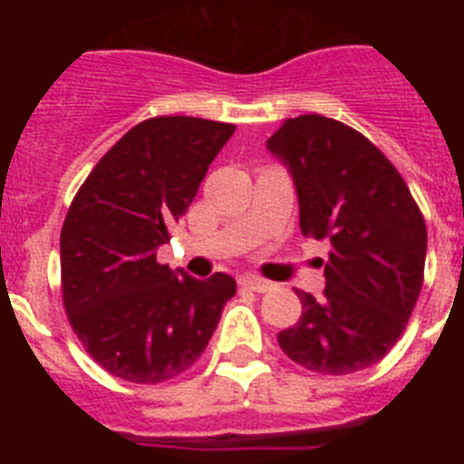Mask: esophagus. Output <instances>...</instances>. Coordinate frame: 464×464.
Listing matches in <instances>:
<instances>
[{
  "mask_svg": "<svg viewBox=\"0 0 464 464\" xmlns=\"http://www.w3.org/2000/svg\"><path fill=\"white\" fill-rule=\"evenodd\" d=\"M239 283H241V285H244V288L256 290V293H267V290L274 288L272 281L257 276V274H244V276L239 278Z\"/></svg>",
  "mask_w": 464,
  "mask_h": 464,
  "instance_id": "esophagus-1",
  "label": "esophagus"
}]
</instances>
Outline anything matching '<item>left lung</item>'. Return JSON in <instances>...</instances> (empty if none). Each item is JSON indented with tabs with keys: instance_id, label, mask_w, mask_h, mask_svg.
I'll use <instances>...</instances> for the list:
<instances>
[{
	"instance_id": "obj_1",
	"label": "left lung",
	"mask_w": 464,
	"mask_h": 464,
	"mask_svg": "<svg viewBox=\"0 0 464 464\" xmlns=\"http://www.w3.org/2000/svg\"><path fill=\"white\" fill-rule=\"evenodd\" d=\"M267 146L293 174L302 235L332 246L323 297L295 290L302 315L278 332V346L318 374L372 367L401 337L423 288V213L391 160L334 118H288Z\"/></svg>"
}]
</instances>
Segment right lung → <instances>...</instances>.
I'll list each match as a JSON object with an SVG mask.
<instances>
[{"label": "right lung", "mask_w": 464, "mask_h": 464, "mask_svg": "<svg viewBox=\"0 0 464 464\" xmlns=\"http://www.w3.org/2000/svg\"><path fill=\"white\" fill-rule=\"evenodd\" d=\"M232 132L207 118H149L73 197L60 232L63 304L90 358L118 379L153 385L190 370L235 297L227 274L197 281L158 262Z\"/></svg>", "instance_id": "add662e5"}]
</instances>
